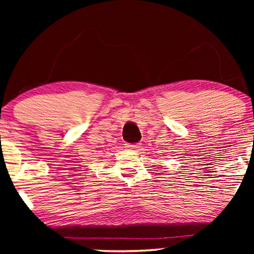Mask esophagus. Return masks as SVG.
<instances>
[{"label": "esophagus", "mask_w": 254, "mask_h": 254, "mask_svg": "<svg viewBox=\"0 0 254 254\" xmlns=\"http://www.w3.org/2000/svg\"><path fill=\"white\" fill-rule=\"evenodd\" d=\"M126 147L129 148V149H133V150H135V149H137V148H140V147H138V144H129V143L126 144Z\"/></svg>", "instance_id": "esophagus-1"}]
</instances>
